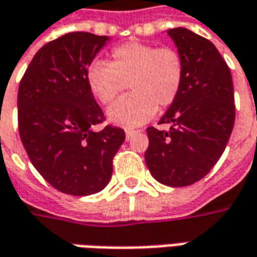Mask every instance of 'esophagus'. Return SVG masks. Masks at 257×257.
Listing matches in <instances>:
<instances>
[{
    "mask_svg": "<svg viewBox=\"0 0 257 257\" xmlns=\"http://www.w3.org/2000/svg\"><path fill=\"white\" fill-rule=\"evenodd\" d=\"M135 134H138V131H134V129H126V131H125V135H126V139H131V138L134 137Z\"/></svg>",
    "mask_w": 257,
    "mask_h": 257,
    "instance_id": "obj_1",
    "label": "esophagus"
}]
</instances>
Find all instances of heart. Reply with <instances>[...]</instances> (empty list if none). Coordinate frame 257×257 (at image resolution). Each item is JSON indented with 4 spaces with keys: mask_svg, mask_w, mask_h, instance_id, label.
<instances>
[{
    "mask_svg": "<svg viewBox=\"0 0 257 257\" xmlns=\"http://www.w3.org/2000/svg\"><path fill=\"white\" fill-rule=\"evenodd\" d=\"M185 79V61L172 47H158L129 41L111 51L109 65L92 62L86 69V84L102 105L111 103L126 86L125 95L108 109L111 122L138 126L172 105Z\"/></svg>",
    "mask_w": 257,
    "mask_h": 257,
    "instance_id": "heart-1",
    "label": "heart"
}]
</instances>
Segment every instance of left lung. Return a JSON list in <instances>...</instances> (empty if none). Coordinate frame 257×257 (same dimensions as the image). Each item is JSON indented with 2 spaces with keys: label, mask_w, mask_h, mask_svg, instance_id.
<instances>
[{
  "label": "left lung",
  "mask_w": 257,
  "mask_h": 257,
  "mask_svg": "<svg viewBox=\"0 0 257 257\" xmlns=\"http://www.w3.org/2000/svg\"><path fill=\"white\" fill-rule=\"evenodd\" d=\"M168 34L185 61V79L178 99L159 120L171 128L146 129L145 162L156 181L181 188L206 176L223 154L234 123L233 82L210 41L186 28Z\"/></svg>",
  "instance_id": "obj_1"
}]
</instances>
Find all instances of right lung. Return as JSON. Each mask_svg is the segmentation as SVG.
<instances>
[{
  "label": "right lung",
  "mask_w": 257,
  "mask_h": 257,
  "mask_svg": "<svg viewBox=\"0 0 257 257\" xmlns=\"http://www.w3.org/2000/svg\"><path fill=\"white\" fill-rule=\"evenodd\" d=\"M91 32H69L34 55L18 88V131L28 158L55 189L74 196L102 190L125 131L106 125L86 84V69L108 42Z\"/></svg>",
  "instance_id": "right-lung-1"
}]
</instances>
